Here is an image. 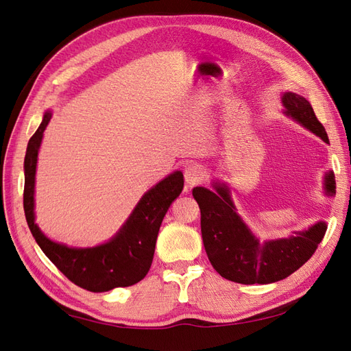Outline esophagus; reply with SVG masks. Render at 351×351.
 Listing matches in <instances>:
<instances>
[{
  "instance_id": "obj_1",
  "label": "esophagus",
  "mask_w": 351,
  "mask_h": 351,
  "mask_svg": "<svg viewBox=\"0 0 351 351\" xmlns=\"http://www.w3.org/2000/svg\"><path fill=\"white\" fill-rule=\"evenodd\" d=\"M184 178L186 182L190 184V186H195L197 183H200L202 180L205 178V171L204 168H202L200 165L197 164H190L184 168Z\"/></svg>"
}]
</instances>
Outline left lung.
Wrapping results in <instances>:
<instances>
[{
	"label": "left lung",
	"mask_w": 351,
	"mask_h": 351,
	"mask_svg": "<svg viewBox=\"0 0 351 351\" xmlns=\"http://www.w3.org/2000/svg\"><path fill=\"white\" fill-rule=\"evenodd\" d=\"M285 114L293 117L326 143L328 134L316 119L309 101L300 95L285 92L282 97ZM217 192L195 187L193 197L200 208V230L208 258L215 271L226 280L240 284H269L289 277L312 258L325 236V222H317L295 236L261 244L241 218L224 186ZM328 195L335 193L334 174L325 176Z\"/></svg>",
	"instance_id": "left-lung-1"
}]
</instances>
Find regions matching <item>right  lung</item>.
<instances>
[{
	"label": "right lung",
	"mask_w": 351,
	"mask_h": 351,
	"mask_svg": "<svg viewBox=\"0 0 351 351\" xmlns=\"http://www.w3.org/2000/svg\"><path fill=\"white\" fill-rule=\"evenodd\" d=\"M49 120L51 112H45L38 130L30 137L25 156L23 208L32 236L48 259L71 282L84 290L104 293L115 287H129L139 282L146 277L152 265L158 231L167 210L182 193L184 186L183 173L169 174L152 187L141 199L130 218L111 241L89 249H74L51 241L35 224L34 214L38 149Z\"/></svg>",
	"instance_id": "add662e5"
}]
</instances>
